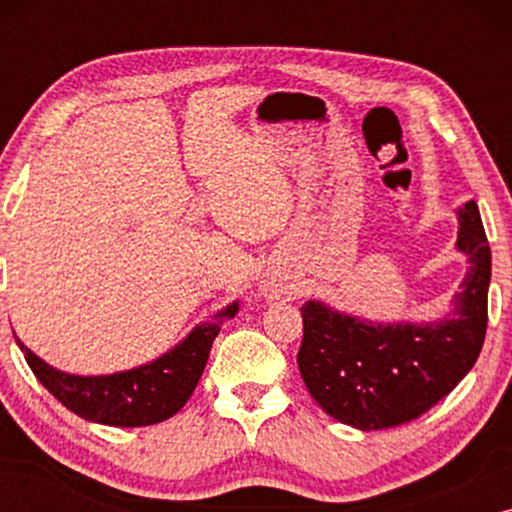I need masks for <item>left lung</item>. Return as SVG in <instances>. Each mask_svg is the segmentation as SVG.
I'll return each mask as SVG.
<instances>
[{
    "label": "left lung",
    "instance_id": "left-lung-1",
    "mask_svg": "<svg viewBox=\"0 0 512 512\" xmlns=\"http://www.w3.org/2000/svg\"><path fill=\"white\" fill-rule=\"evenodd\" d=\"M457 247L471 268L457 307L438 324H363L305 303L298 370L326 415L361 431L412 422L445 398L478 361L487 333L492 251L475 200L459 209Z\"/></svg>",
    "mask_w": 512,
    "mask_h": 512
}]
</instances>
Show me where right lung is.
<instances>
[{
	"label": "right lung",
	"instance_id": "right-lung-1",
	"mask_svg": "<svg viewBox=\"0 0 512 512\" xmlns=\"http://www.w3.org/2000/svg\"><path fill=\"white\" fill-rule=\"evenodd\" d=\"M237 303L216 314L233 317ZM219 335V324H202L188 338L142 368L114 375H67L39 359L23 342L27 366L37 380L65 405L88 422L109 426H151L184 408L205 370L209 349Z\"/></svg>",
	"mask_w": 512,
	"mask_h": 512
}]
</instances>
